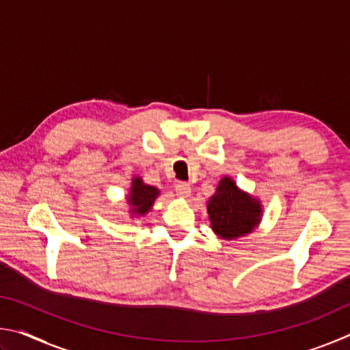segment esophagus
Instances as JSON below:
<instances>
[{
  "label": "esophagus",
  "mask_w": 350,
  "mask_h": 350,
  "mask_svg": "<svg viewBox=\"0 0 350 350\" xmlns=\"http://www.w3.org/2000/svg\"><path fill=\"white\" fill-rule=\"evenodd\" d=\"M176 194L179 198H189L191 196V187H189L185 182H179L176 185Z\"/></svg>",
  "instance_id": "esophagus-1"
}]
</instances>
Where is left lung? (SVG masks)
Segmentation results:
<instances>
[{"mask_svg":"<svg viewBox=\"0 0 350 350\" xmlns=\"http://www.w3.org/2000/svg\"><path fill=\"white\" fill-rule=\"evenodd\" d=\"M206 211L213 232L227 241L252 233L262 216L259 200L239 189L228 176L222 177L217 183L216 193L206 205Z\"/></svg>","mask_w":350,"mask_h":350,"instance_id":"8db88e82","label":"left lung"}]
</instances>
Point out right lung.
Masks as SVG:
<instances>
[{
	"instance_id": "1",
	"label": "right lung",
	"mask_w": 350,
	"mask_h": 350,
	"mask_svg": "<svg viewBox=\"0 0 350 350\" xmlns=\"http://www.w3.org/2000/svg\"><path fill=\"white\" fill-rule=\"evenodd\" d=\"M159 189L156 187L146 185L142 177H134L131 188L128 194V204L131 205L133 216H145L154 205V200L159 196Z\"/></svg>"
}]
</instances>
